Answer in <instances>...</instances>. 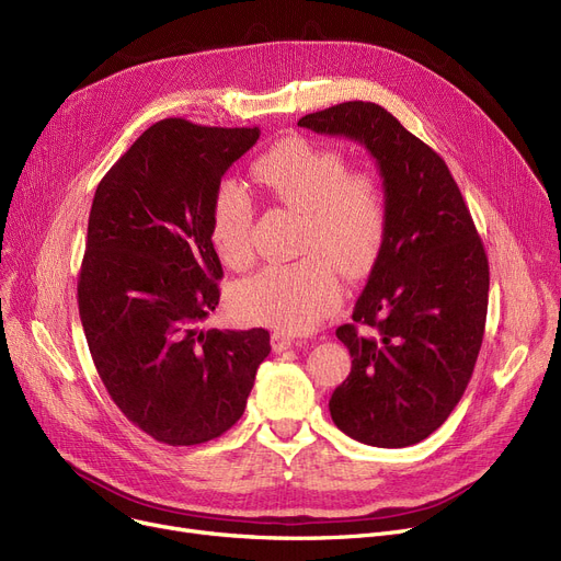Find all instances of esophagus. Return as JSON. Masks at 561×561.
Returning a JSON list of instances; mask_svg holds the SVG:
<instances>
[{
    "mask_svg": "<svg viewBox=\"0 0 561 561\" xmlns=\"http://www.w3.org/2000/svg\"><path fill=\"white\" fill-rule=\"evenodd\" d=\"M271 343H273L275 352H284V350H288L293 345V339L288 334H284V332H273Z\"/></svg>",
    "mask_w": 561,
    "mask_h": 561,
    "instance_id": "1",
    "label": "esophagus"
}]
</instances>
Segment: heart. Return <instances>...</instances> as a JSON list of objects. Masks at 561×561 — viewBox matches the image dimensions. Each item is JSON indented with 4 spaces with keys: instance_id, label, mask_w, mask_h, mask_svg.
<instances>
[{
    "instance_id": "1",
    "label": "heart",
    "mask_w": 561,
    "mask_h": 561,
    "mask_svg": "<svg viewBox=\"0 0 561 561\" xmlns=\"http://www.w3.org/2000/svg\"><path fill=\"white\" fill-rule=\"evenodd\" d=\"M254 184L300 211L296 250L305 256L271 263L233 288V309L284 332L318 328L339 305L343 277L364 275L387 233V197L368 170H350L332 147L307 138L277 140L252 165ZM254 204L248 188L225 180L211 199L209 236L231 268L252 261Z\"/></svg>"
}]
</instances>
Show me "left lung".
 <instances>
[{"mask_svg": "<svg viewBox=\"0 0 561 561\" xmlns=\"http://www.w3.org/2000/svg\"><path fill=\"white\" fill-rule=\"evenodd\" d=\"M377 161L387 233L352 322L336 330L352 370L330 398L341 432L407 448L446 423L473 375L486 322L489 261L453 174L430 145L373 102L300 117Z\"/></svg>", "mask_w": 561, "mask_h": 561, "instance_id": "8db88e82", "label": "left lung"}]
</instances>
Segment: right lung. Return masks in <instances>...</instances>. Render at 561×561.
Returning a JSON list of instances; mask_svg holds the SVG:
<instances>
[{
	"mask_svg": "<svg viewBox=\"0 0 561 561\" xmlns=\"http://www.w3.org/2000/svg\"><path fill=\"white\" fill-rule=\"evenodd\" d=\"M259 127L152 125L100 182L77 284L83 334L117 409L168 446H197L243 416L268 330H202L222 265L209 209Z\"/></svg>",
	"mask_w": 561,
	"mask_h": 561,
	"instance_id": "add662e5",
	"label": "right lung"
}]
</instances>
